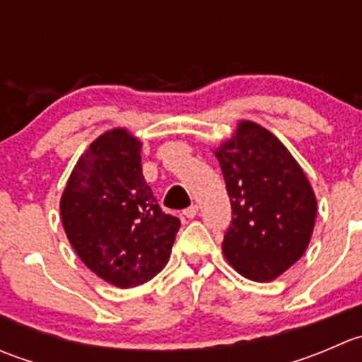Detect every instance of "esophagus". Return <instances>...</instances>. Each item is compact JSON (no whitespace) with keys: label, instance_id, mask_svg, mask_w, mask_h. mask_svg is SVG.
<instances>
[{"label":"esophagus","instance_id":"34e87169","mask_svg":"<svg viewBox=\"0 0 362 362\" xmlns=\"http://www.w3.org/2000/svg\"><path fill=\"white\" fill-rule=\"evenodd\" d=\"M196 215H198V204H191V206L185 208V210H184V217L194 218Z\"/></svg>","mask_w":362,"mask_h":362}]
</instances>
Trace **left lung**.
<instances>
[{"label":"left lung","instance_id":"8db88e82","mask_svg":"<svg viewBox=\"0 0 362 362\" xmlns=\"http://www.w3.org/2000/svg\"><path fill=\"white\" fill-rule=\"evenodd\" d=\"M214 154L233 210L222 242L224 257L245 279L272 282L308 247L315 192L286 145L252 120H240Z\"/></svg>","mask_w":362,"mask_h":362}]
</instances>
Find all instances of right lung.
<instances>
[{
    "label": "right lung",
    "instance_id": "obj_1",
    "mask_svg": "<svg viewBox=\"0 0 362 362\" xmlns=\"http://www.w3.org/2000/svg\"><path fill=\"white\" fill-rule=\"evenodd\" d=\"M140 154L141 141L126 127L105 131L76 160L59 203L73 250L90 272L120 289L158 275L180 228L156 202Z\"/></svg>",
    "mask_w": 362,
    "mask_h": 362
}]
</instances>
